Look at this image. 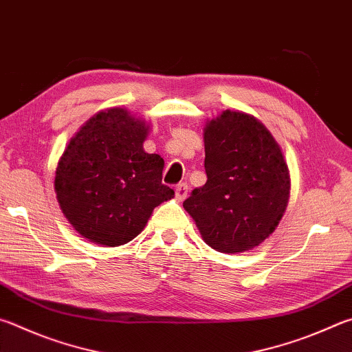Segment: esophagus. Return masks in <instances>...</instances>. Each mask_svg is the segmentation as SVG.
Masks as SVG:
<instances>
[{"mask_svg": "<svg viewBox=\"0 0 352 352\" xmlns=\"http://www.w3.org/2000/svg\"><path fill=\"white\" fill-rule=\"evenodd\" d=\"M186 195H188V184L186 183L177 184V186H175V198H177V200L182 201V200H184V198H186Z\"/></svg>", "mask_w": 352, "mask_h": 352, "instance_id": "obj_1", "label": "esophagus"}]
</instances>
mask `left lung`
Returning <instances> with one entry per match:
<instances>
[{
	"instance_id": "8db88e82",
	"label": "left lung",
	"mask_w": 352,
	"mask_h": 352,
	"mask_svg": "<svg viewBox=\"0 0 352 352\" xmlns=\"http://www.w3.org/2000/svg\"><path fill=\"white\" fill-rule=\"evenodd\" d=\"M208 182L183 203L203 240L219 252L258 246L276 231L289 198L282 149L265 124L225 111L204 127Z\"/></svg>"
}]
</instances>
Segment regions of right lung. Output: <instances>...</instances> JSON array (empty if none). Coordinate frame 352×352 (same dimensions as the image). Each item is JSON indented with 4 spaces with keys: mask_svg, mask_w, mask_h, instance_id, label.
<instances>
[{
    "mask_svg": "<svg viewBox=\"0 0 352 352\" xmlns=\"http://www.w3.org/2000/svg\"><path fill=\"white\" fill-rule=\"evenodd\" d=\"M149 126L121 107L94 115L70 140L55 172L60 208L89 241L120 246L143 231L154 208L174 197L164 160L148 154Z\"/></svg>",
    "mask_w": 352,
    "mask_h": 352,
    "instance_id": "1",
    "label": "right lung"
}]
</instances>
